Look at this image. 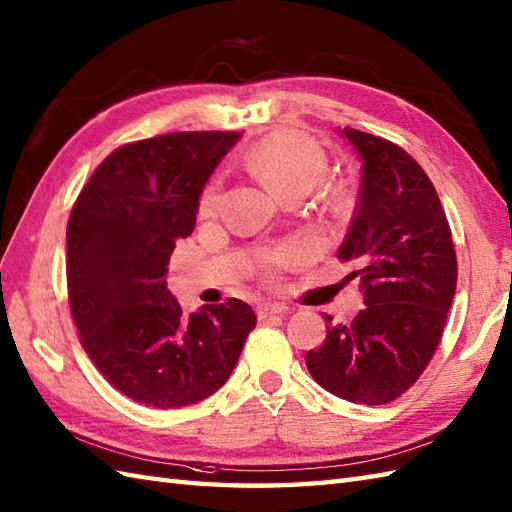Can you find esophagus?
I'll list each match as a JSON object with an SVG mask.
<instances>
[{"label":"esophagus","mask_w":512,"mask_h":512,"mask_svg":"<svg viewBox=\"0 0 512 512\" xmlns=\"http://www.w3.org/2000/svg\"><path fill=\"white\" fill-rule=\"evenodd\" d=\"M285 312H288V305H283V303H264V305H259V310H257L259 318H268V316L285 314Z\"/></svg>","instance_id":"esophagus-1"}]
</instances>
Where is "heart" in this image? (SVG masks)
Here are the masks:
<instances>
[{"label": "heart", "instance_id": "1", "mask_svg": "<svg viewBox=\"0 0 512 512\" xmlns=\"http://www.w3.org/2000/svg\"><path fill=\"white\" fill-rule=\"evenodd\" d=\"M246 168L259 176L272 192L288 196L294 192L307 194L325 176L327 159L312 139L292 130H279L264 137L246 154ZM220 200V183L211 181L200 196V213L211 216ZM303 248L296 244H285L272 257V264H292L301 259Z\"/></svg>", "mask_w": 512, "mask_h": 512}]
</instances>
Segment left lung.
Segmentation results:
<instances>
[{"label": "left lung", "instance_id": "1", "mask_svg": "<svg viewBox=\"0 0 512 512\" xmlns=\"http://www.w3.org/2000/svg\"><path fill=\"white\" fill-rule=\"evenodd\" d=\"M362 161L358 209L338 251L355 261L364 310L331 325L305 364L331 395L384 406L425 371L456 294V251L441 200L410 154L382 137L340 128Z\"/></svg>", "mask_w": 512, "mask_h": 512}]
</instances>
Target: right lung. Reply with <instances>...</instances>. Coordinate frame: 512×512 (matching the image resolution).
I'll use <instances>...</instances> for the list:
<instances>
[{
    "label": "right lung",
    "mask_w": 512,
    "mask_h": 512,
    "mask_svg": "<svg viewBox=\"0 0 512 512\" xmlns=\"http://www.w3.org/2000/svg\"><path fill=\"white\" fill-rule=\"evenodd\" d=\"M240 133H172L117 148L71 209L67 288L89 360L150 408L213 395L240 360L257 318L229 299L183 314L165 272L196 227L202 189Z\"/></svg>",
    "instance_id": "add662e5"
}]
</instances>
